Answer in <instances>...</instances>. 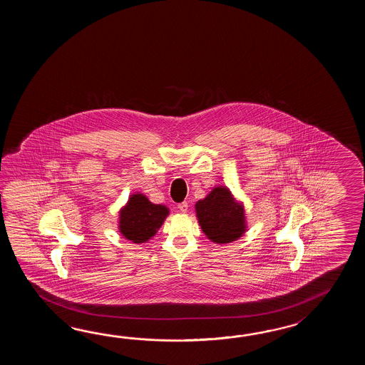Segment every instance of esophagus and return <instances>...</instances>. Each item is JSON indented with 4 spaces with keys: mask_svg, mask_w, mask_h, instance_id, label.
<instances>
[{
    "mask_svg": "<svg viewBox=\"0 0 365 365\" xmlns=\"http://www.w3.org/2000/svg\"><path fill=\"white\" fill-rule=\"evenodd\" d=\"M179 207L180 211H182V212H186L187 211V207H189V205H187V202H181V203H179Z\"/></svg>",
    "mask_w": 365,
    "mask_h": 365,
    "instance_id": "esophagus-1",
    "label": "esophagus"
}]
</instances>
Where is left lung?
<instances>
[{"mask_svg": "<svg viewBox=\"0 0 365 365\" xmlns=\"http://www.w3.org/2000/svg\"><path fill=\"white\" fill-rule=\"evenodd\" d=\"M195 214L202 231L215 244H230L247 231L245 210L227 186H215L195 203Z\"/></svg>", "mask_w": 365, "mask_h": 365, "instance_id": "8db88e82", "label": "left lung"}]
</instances>
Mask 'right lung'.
<instances>
[{
	"label": "right lung",
	"mask_w": 365,
	"mask_h": 365,
	"mask_svg": "<svg viewBox=\"0 0 365 365\" xmlns=\"http://www.w3.org/2000/svg\"><path fill=\"white\" fill-rule=\"evenodd\" d=\"M168 214V207L148 201L145 194H132L120 210L118 231L126 240L134 244L148 242L155 236Z\"/></svg>",
	"instance_id": "add662e5"
}]
</instances>
